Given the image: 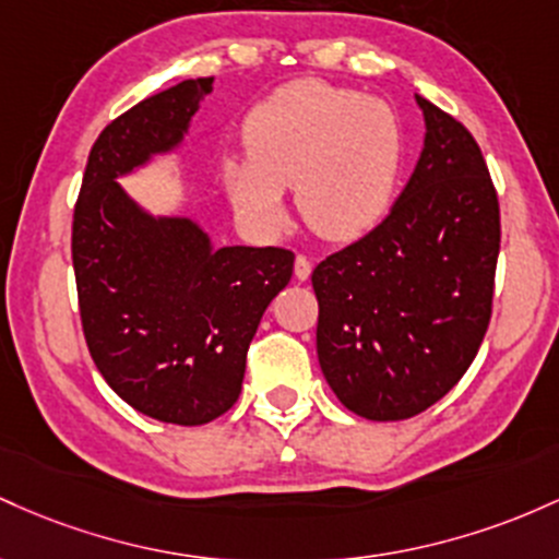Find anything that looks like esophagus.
Segmentation results:
<instances>
[{"label": "esophagus", "instance_id": "34e87169", "mask_svg": "<svg viewBox=\"0 0 559 559\" xmlns=\"http://www.w3.org/2000/svg\"><path fill=\"white\" fill-rule=\"evenodd\" d=\"M311 277V261H309V255H296V280H300V282H306Z\"/></svg>", "mask_w": 559, "mask_h": 559}]
</instances>
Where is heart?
I'll return each instance as SVG.
<instances>
[{
    "mask_svg": "<svg viewBox=\"0 0 559 559\" xmlns=\"http://www.w3.org/2000/svg\"><path fill=\"white\" fill-rule=\"evenodd\" d=\"M248 158L224 160V185L250 227L285 229L282 190L319 237L346 242L385 216L404 163V129L378 97L300 79L246 118Z\"/></svg>",
    "mask_w": 559,
    "mask_h": 559,
    "instance_id": "1",
    "label": "heart"
}]
</instances>
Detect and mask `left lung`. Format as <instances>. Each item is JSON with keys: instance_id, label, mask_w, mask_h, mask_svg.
Segmentation results:
<instances>
[{"instance_id": "8db88e82", "label": "left lung", "mask_w": 559, "mask_h": 559, "mask_svg": "<svg viewBox=\"0 0 559 559\" xmlns=\"http://www.w3.org/2000/svg\"><path fill=\"white\" fill-rule=\"evenodd\" d=\"M425 147L391 213L313 269L317 356L354 415L409 419L443 399L491 322L501 224L478 142L417 97Z\"/></svg>"}]
</instances>
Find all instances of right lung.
Instances as JSON below:
<instances>
[{
  "label": "right lung",
  "mask_w": 559,
  "mask_h": 559,
  "mask_svg": "<svg viewBox=\"0 0 559 559\" xmlns=\"http://www.w3.org/2000/svg\"><path fill=\"white\" fill-rule=\"evenodd\" d=\"M213 79H187L118 116L92 144L73 209L81 328L129 406L171 425L231 409L259 322L293 277V250L211 248L190 218H153L116 177L181 142Z\"/></svg>",
  "instance_id": "add662e5"
}]
</instances>
